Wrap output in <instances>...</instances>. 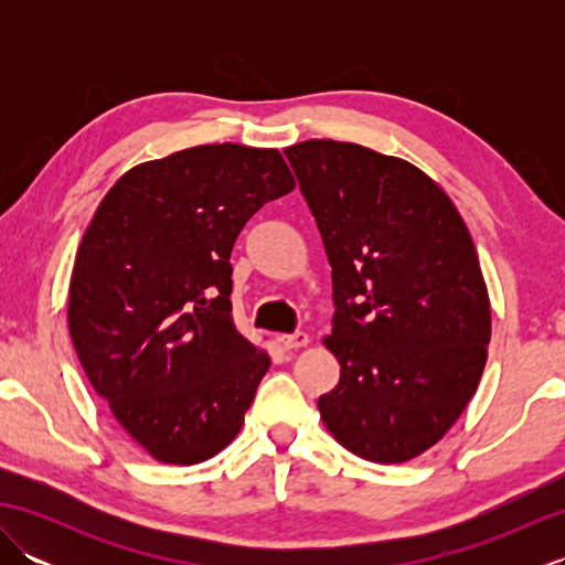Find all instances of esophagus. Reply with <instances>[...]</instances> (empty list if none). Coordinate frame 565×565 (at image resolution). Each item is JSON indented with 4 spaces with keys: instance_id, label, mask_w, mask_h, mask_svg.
<instances>
[{
    "instance_id": "obj_1",
    "label": "esophagus",
    "mask_w": 565,
    "mask_h": 565,
    "mask_svg": "<svg viewBox=\"0 0 565 565\" xmlns=\"http://www.w3.org/2000/svg\"><path fill=\"white\" fill-rule=\"evenodd\" d=\"M284 350H301V347L310 344V338L306 332H294V334H281Z\"/></svg>"
}]
</instances>
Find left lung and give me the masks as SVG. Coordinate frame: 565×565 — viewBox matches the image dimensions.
<instances>
[{"mask_svg": "<svg viewBox=\"0 0 565 565\" xmlns=\"http://www.w3.org/2000/svg\"><path fill=\"white\" fill-rule=\"evenodd\" d=\"M284 154L332 267L322 344L340 383L318 398L322 423L366 461H411L461 417L486 369L490 298L471 233L407 160L338 140Z\"/></svg>", "mask_w": 565, "mask_h": 565, "instance_id": "1", "label": "left lung"}]
</instances>
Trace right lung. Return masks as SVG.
I'll list each match as a JSON object with an SVG mask.
<instances>
[{"instance_id":"add662e5","label":"right lung","mask_w":565,"mask_h":565,"mask_svg":"<svg viewBox=\"0 0 565 565\" xmlns=\"http://www.w3.org/2000/svg\"><path fill=\"white\" fill-rule=\"evenodd\" d=\"M294 186L279 150L196 146L130 167L84 231L70 338L92 388L154 461H206L245 425L271 359L231 318V252Z\"/></svg>"}]
</instances>
